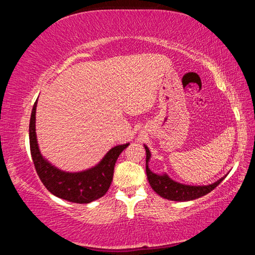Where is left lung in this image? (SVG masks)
I'll return each instance as SVG.
<instances>
[{"label": "left lung", "instance_id": "1", "mask_svg": "<svg viewBox=\"0 0 255 255\" xmlns=\"http://www.w3.org/2000/svg\"><path fill=\"white\" fill-rule=\"evenodd\" d=\"M144 147L146 149V174H147L148 182L157 195H159L162 198H165L167 200L190 201L202 196H206L207 193L213 191L226 176H223L222 179H219L215 183H211L209 185H187L175 182V181L169 178L167 174L159 175L153 173L149 170L148 161L150 158V152L147 146L144 145Z\"/></svg>", "mask_w": 255, "mask_h": 255}]
</instances>
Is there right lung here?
Wrapping results in <instances>:
<instances>
[{"label":"right lung","instance_id":"1","mask_svg":"<svg viewBox=\"0 0 255 255\" xmlns=\"http://www.w3.org/2000/svg\"><path fill=\"white\" fill-rule=\"evenodd\" d=\"M36 108L34 102L29 125L30 152L37 174L49 192L75 204H89L106 195L114 178L115 164L129 144L111 148L101 162L91 169L70 173L57 169L42 157L36 136Z\"/></svg>","mask_w":255,"mask_h":255}]
</instances>
